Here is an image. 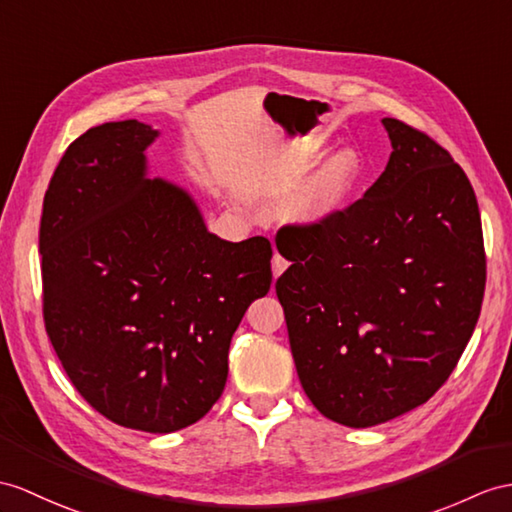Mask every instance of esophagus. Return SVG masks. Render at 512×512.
<instances>
[{
  "label": "esophagus",
  "instance_id": "esophagus-1",
  "mask_svg": "<svg viewBox=\"0 0 512 512\" xmlns=\"http://www.w3.org/2000/svg\"><path fill=\"white\" fill-rule=\"evenodd\" d=\"M289 267V260L282 258L280 254H273V260H271V271H273V278L282 276V271Z\"/></svg>",
  "mask_w": 512,
  "mask_h": 512
}]
</instances>
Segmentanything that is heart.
Instances as JSON below:
<instances>
[{"instance_id": "1", "label": "heart", "mask_w": 512, "mask_h": 512, "mask_svg": "<svg viewBox=\"0 0 512 512\" xmlns=\"http://www.w3.org/2000/svg\"><path fill=\"white\" fill-rule=\"evenodd\" d=\"M310 160L299 162L297 171H304ZM360 176V160L352 149L334 154L317 176L306 186L302 197L291 210V219L297 223H315L341 210L345 199L350 197L354 184Z\"/></svg>"}]
</instances>
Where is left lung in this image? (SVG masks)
Listing matches in <instances>:
<instances>
[{"label": "left lung", "instance_id": "left-lung-1", "mask_svg": "<svg viewBox=\"0 0 512 512\" xmlns=\"http://www.w3.org/2000/svg\"><path fill=\"white\" fill-rule=\"evenodd\" d=\"M391 158L367 193L284 226L276 282L299 382L323 417L378 426L426 404L476 328L486 256L476 193L428 134L386 117Z\"/></svg>", "mask_w": 512, "mask_h": 512}]
</instances>
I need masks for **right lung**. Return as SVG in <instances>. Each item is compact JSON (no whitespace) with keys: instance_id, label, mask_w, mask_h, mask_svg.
<instances>
[{"instance_id":"1","label":"right lung","mask_w":512,"mask_h":512,"mask_svg":"<svg viewBox=\"0 0 512 512\" xmlns=\"http://www.w3.org/2000/svg\"><path fill=\"white\" fill-rule=\"evenodd\" d=\"M158 130H86L49 180L39 232L43 319L78 393L123 428L202 419L228 380L234 330L269 293L271 243L223 241L193 197L147 178Z\"/></svg>"}]
</instances>
